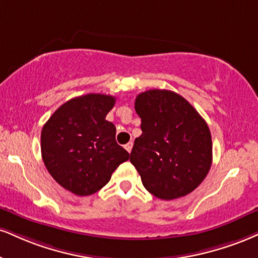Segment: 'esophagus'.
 Here are the masks:
<instances>
[{
  "label": "esophagus",
  "mask_w": 258,
  "mask_h": 258,
  "mask_svg": "<svg viewBox=\"0 0 258 258\" xmlns=\"http://www.w3.org/2000/svg\"><path fill=\"white\" fill-rule=\"evenodd\" d=\"M132 147H133V143H132V142H128V143H127V144L125 145V149H126L127 151H128V153H131Z\"/></svg>",
  "instance_id": "obj_1"
}]
</instances>
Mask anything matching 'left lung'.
I'll list each match as a JSON object with an SVG mask.
<instances>
[{
	"instance_id": "left-lung-1",
	"label": "left lung",
	"mask_w": 258,
	"mask_h": 258,
	"mask_svg": "<svg viewBox=\"0 0 258 258\" xmlns=\"http://www.w3.org/2000/svg\"><path fill=\"white\" fill-rule=\"evenodd\" d=\"M142 119L130 161L144 187L160 200L186 196L203 181L213 160L212 135L198 111L169 90H148L136 97Z\"/></svg>"
}]
</instances>
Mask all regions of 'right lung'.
Returning a JSON list of instances; mask_svg holds the SVG:
<instances>
[{"instance_id": "1", "label": "right lung", "mask_w": 258, "mask_h": 258, "mask_svg": "<svg viewBox=\"0 0 258 258\" xmlns=\"http://www.w3.org/2000/svg\"><path fill=\"white\" fill-rule=\"evenodd\" d=\"M114 104V96H80L57 108L43 126V162L56 182L77 196L101 190L128 160L115 141V126L105 120Z\"/></svg>"}]
</instances>
